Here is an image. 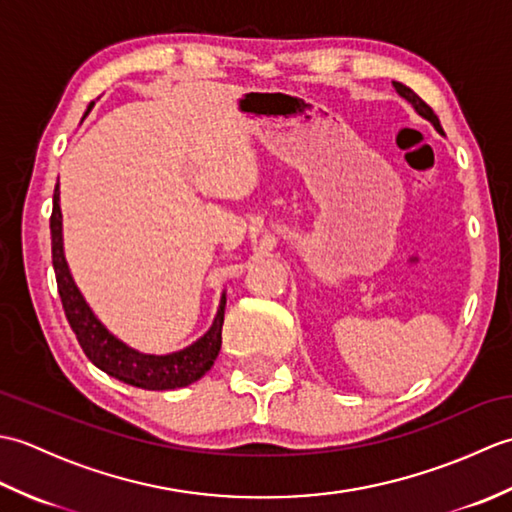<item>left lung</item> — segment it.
Listing matches in <instances>:
<instances>
[{
  "label": "left lung",
  "mask_w": 512,
  "mask_h": 512,
  "mask_svg": "<svg viewBox=\"0 0 512 512\" xmlns=\"http://www.w3.org/2000/svg\"><path fill=\"white\" fill-rule=\"evenodd\" d=\"M394 88H396V92L402 96V99H407L411 105H413V110H416L420 116H424L427 118V121H431L433 123V127L438 129V132L442 134V127H440V121H438V116H436V112L431 110V107L424 103L420 96L413 92L411 88H407V85H402V83H398V81H394Z\"/></svg>",
  "instance_id": "left-lung-1"
}]
</instances>
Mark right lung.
Instances as JSON below:
<instances>
[{"instance_id":"1","label":"right lung","mask_w":512,"mask_h":512,"mask_svg":"<svg viewBox=\"0 0 512 512\" xmlns=\"http://www.w3.org/2000/svg\"><path fill=\"white\" fill-rule=\"evenodd\" d=\"M92 105L94 103H90L88 112L92 110ZM50 233H52V266H54V275H57V288H59L65 317H68L70 328L76 334V341H79V345L83 347L85 356H88L96 367L103 369L105 374L123 380L127 385L151 389V391L187 387L209 372L222 347L226 295H222L220 310H217L209 332L200 336V339L191 343L189 347L165 356L136 352L123 341H118L114 334L107 332L105 325L94 317V312L90 310L79 288L74 284L68 262H65V255H63L59 182L57 187H54V195H52Z\"/></svg>"}]
</instances>
